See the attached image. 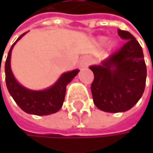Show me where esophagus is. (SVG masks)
<instances>
[{"label":"esophagus","instance_id":"esophagus-1","mask_svg":"<svg viewBox=\"0 0 153 153\" xmlns=\"http://www.w3.org/2000/svg\"><path fill=\"white\" fill-rule=\"evenodd\" d=\"M88 61H87V60H84V61H83V63H82V66H83V67H85V66H88Z\"/></svg>","mask_w":153,"mask_h":153}]
</instances>
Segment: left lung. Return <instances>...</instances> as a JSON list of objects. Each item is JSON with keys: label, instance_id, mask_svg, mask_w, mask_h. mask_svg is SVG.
<instances>
[{"label": "left lung", "instance_id": "obj_1", "mask_svg": "<svg viewBox=\"0 0 153 153\" xmlns=\"http://www.w3.org/2000/svg\"><path fill=\"white\" fill-rule=\"evenodd\" d=\"M119 36L127 41L119 50L102 62L92 65L91 84L96 106L106 112L126 111L143 94L147 70L142 47L128 32L119 29Z\"/></svg>", "mask_w": 153, "mask_h": 153}]
</instances>
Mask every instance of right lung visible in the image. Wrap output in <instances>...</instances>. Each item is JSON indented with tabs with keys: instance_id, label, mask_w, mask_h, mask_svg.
<instances>
[{
	"instance_id": "right-lung-1",
	"label": "right lung",
	"mask_w": 153,
	"mask_h": 153,
	"mask_svg": "<svg viewBox=\"0 0 153 153\" xmlns=\"http://www.w3.org/2000/svg\"><path fill=\"white\" fill-rule=\"evenodd\" d=\"M25 33H26L18 37L8 53L5 63V79L7 88L16 105L24 111L39 116L49 115L58 111L61 109L65 97L66 86L76 76L79 70L76 69L63 74L53 86L44 90H31L20 85L16 80L12 74L10 68V56L11 50L16 42L20 40Z\"/></svg>"
}]
</instances>
